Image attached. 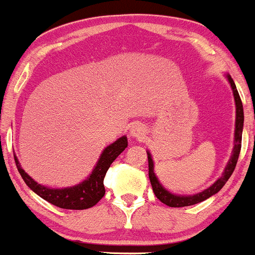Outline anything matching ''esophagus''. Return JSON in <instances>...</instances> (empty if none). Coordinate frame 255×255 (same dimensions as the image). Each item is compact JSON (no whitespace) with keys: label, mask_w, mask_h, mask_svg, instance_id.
Returning a JSON list of instances; mask_svg holds the SVG:
<instances>
[{"label":"esophagus","mask_w":255,"mask_h":255,"mask_svg":"<svg viewBox=\"0 0 255 255\" xmlns=\"http://www.w3.org/2000/svg\"><path fill=\"white\" fill-rule=\"evenodd\" d=\"M145 133L146 128L141 123H135V124H132V127L130 128V135L132 136V137L141 138L142 136H145Z\"/></svg>","instance_id":"34e87169"}]
</instances>
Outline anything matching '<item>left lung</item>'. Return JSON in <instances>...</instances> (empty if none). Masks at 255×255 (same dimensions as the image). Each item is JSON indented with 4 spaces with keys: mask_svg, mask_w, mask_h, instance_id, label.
Returning <instances> with one entry per match:
<instances>
[{
    "mask_svg": "<svg viewBox=\"0 0 255 255\" xmlns=\"http://www.w3.org/2000/svg\"><path fill=\"white\" fill-rule=\"evenodd\" d=\"M226 75L227 80L231 84L232 92H233L234 97V103H236V128H234V146L233 150H232L231 158L227 162L226 167H224L223 173H222L221 177L212 183L208 188L201 191V192L195 193V195H176V193L170 192L167 188L163 187L161 185V182L158 181L157 176H156L155 165H153L152 155H151L150 151H146L147 152V158H148V177H150L151 186H152L153 193L156 195V197L161 201L165 205L170 206V207H186V206H192L196 203H200L202 201L207 200V198L212 197L213 195H216L217 192L222 190L226 182L228 181V178L231 177L232 173H233L234 168H236L237 161H238L239 152H241V146H242V132H243V124H244V113H243V104H242L241 97L238 94V90H237L236 84H234L233 79L229 74Z\"/></svg>",
    "mask_w": 255,
    "mask_h": 255,
    "instance_id": "1",
    "label": "left lung"
}]
</instances>
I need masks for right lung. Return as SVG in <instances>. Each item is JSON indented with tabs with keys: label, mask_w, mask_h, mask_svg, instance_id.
<instances>
[{
	"label": "right lung",
	"mask_w": 255,
	"mask_h": 255,
	"mask_svg": "<svg viewBox=\"0 0 255 255\" xmlns=\"http://www.w3.org/2000/svg\"><path fill=\"white\" fill-rule=\"evenodd\" d=\"M127 147L128 137L124 135L103 150L97 165L94 166L88 178H85L78 185L64 188H52L36 182L21 167V163H19L17 156H14V161H16L17 168H18L26 185L43 200L48 201L59 208H64V210H87V208L97 205L104 197V177L107 175V171L109 170L110 165L114 162L115 158Z\"/></svg>",
	"instance_id": "right-lung-1"
}]
</instances>
